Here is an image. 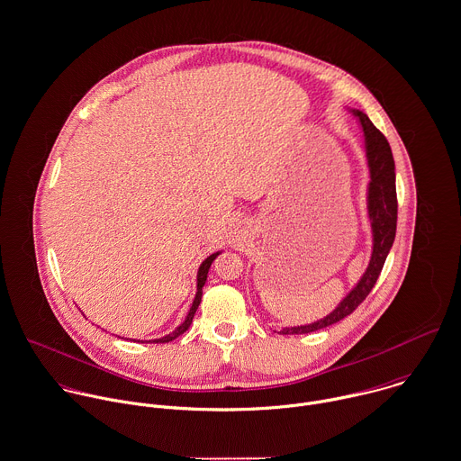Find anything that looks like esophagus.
Returning <instances> with one entry per match:
<instances>
[{"label": "esophagus", "instance_id": "34e87169", "mask_svg": "<svg viewBox=\"0 0 461 461\" xmlns=\"http://www.w3.org/2000/svg\"><path fill=\"white\" fill-rule=\"evenodd\" d=\"M252 234V227L249 221H238L232 225L230 232H229V240L234 247H241L247 243V240L250 238Z\"/></svg>", "mask_w": 461, "mask_h": 461}]
</instances>
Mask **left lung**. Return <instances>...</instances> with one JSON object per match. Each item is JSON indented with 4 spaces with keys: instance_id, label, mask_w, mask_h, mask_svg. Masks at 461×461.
<instances>
[{
    "instance_id": "obj_1",
    "label": "left lung",
    "mask_w": 461,
    "mask_h": 461,
    "mask_svg": "<svg viewBox=\"0 0 461 461\" xmlns=\"http://www.w3.org/2000/svg\"><path fill=\"white\" fill-rule=\"evenodd\" d=\"M359 122L363 131V147L368 166L366 185V212L372 229V254L368 267L356 286L339 301L329 314L306 325L285 327L281 334H306L327 325H332L350 314L372 292L388 252L395 240L397 230V193H395V162L386 138L374 127L368 116L357 109H348Z\"/></svg>"
}]
</instances>
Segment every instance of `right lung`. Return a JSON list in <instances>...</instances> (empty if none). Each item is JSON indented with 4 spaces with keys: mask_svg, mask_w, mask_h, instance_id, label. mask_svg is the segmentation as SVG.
Segmentation results:
<instances>
[{
    "mask_svg": "<svg viewBox=\"0 0 461 461\" xmlns=\"http://www.w3.org/2000/svg\"><path fill=\"white\" fill-rule=\"evenodd\" d=\"M220 254H221V250H220V252L211 254L207 259H203V261H202V265H200V268H198V274H196V295H194V299H193V304L189 307V311H187V314H185L184 321H182V323H180L173 332H169V334H166V336H162V338L149 339L150 343H167V341L175 339L176 336H180L182 332H185V330L189 329V325H191V321H193V316H194L196 309L200 306V301H202V288H203V285H205V281H207V272H209V268H211L212 261H214ZM141 343H143V341H141Z\"/></svg>",
    "mask_w": 461,
    "mask_h": 461,
    "instance_id": "1",
    "label": "right lung"
}]
</instances>
